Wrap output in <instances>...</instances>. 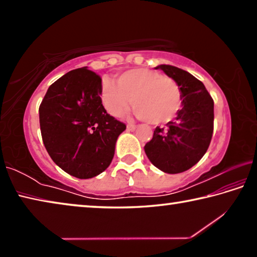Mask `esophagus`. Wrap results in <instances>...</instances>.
<instances>
[{"instance_id": "34e87169", "label": "esophagus", "mask_w": 257, "mask_h": 257, "mask_svg": "<svg viewBox=\"0 0 257 257\" xmlns=\"http://www.w3.org/2000/svg\"><path fill=\"white\" fill-rule=\"evenodd\" d=\"M127 128H128V130H132V132H133V130H135V129L137 128V125L136 124H133V123H129L127 125Z\"/></svg>"}]
</instances>
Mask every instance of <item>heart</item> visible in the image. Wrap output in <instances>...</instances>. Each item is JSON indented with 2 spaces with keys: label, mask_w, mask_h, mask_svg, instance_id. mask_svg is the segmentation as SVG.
Here are the masks:
<instances>
[{
  "label": "heart",
  "mask_w": 257,
  "mask_h": 257,
  "mask_svg": "<svg viewBox=\"0 0 257 257\" xmlns=\"http://www.w3.org/2000/svg\"><path fill=\"white\" fill-rule=\"evenodd\" d=\"M134 101L136 114L142 120L158 124L171 120L181 107L180 86L171 77L150 69H132L120 75L116 84L102 80V102L113 116H123Z\"/></svg>",
  "instance_id": "1"
}]
</instances>
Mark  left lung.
<instances>
[{
    "label": "left lung",
    "instance_id": "8db88e82",
    "mask_svg": "<svg viewBox=\"0 0 257 257\" xmlns=\"http://www.w3.org/2000/svg\"><path fill=\"white\" fill-rule=\"evenodd\" d=\"M155 69L163 70L180 86L182 107L167 127L155 128L144 150L152 164L175 175L188 170L206 153L213 134L214 102L203 82L189 72L169 64Z\"/></svg>",
    "mask_w": 257,
    "mask_h": 257
}]
</instances>
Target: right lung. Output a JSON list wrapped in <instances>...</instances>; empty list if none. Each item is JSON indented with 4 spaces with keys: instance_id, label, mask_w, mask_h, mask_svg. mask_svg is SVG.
<instances>
[{
    "instance_id": "add662e5",
    "label": "right lung",
    "mask_w": 257,
    "mask_h": 257,
    "mask_svg": "<svg viewBox=\"0 0 257 257\" xmlns=\"http://www.w3.org/2000/svg\"><path fill=\"white\" fill-rule=\"evenodd\" d=\"M102 79L86 67L59 78L40 105L44 146L56 165L79 179L96 177L112 162L125 124L102 104Z\"/></svg>"
}]
</instances>
